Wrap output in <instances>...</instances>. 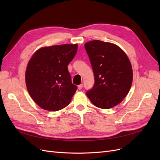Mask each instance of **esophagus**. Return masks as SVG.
<instances>
[{"mask_svg":"<svg viewBox=\"0 0 160 160\" xmlns=\"http://www.w3.org/2000/svg\"><path fill=\"white\" fill-rule=\"evenodd\" d=\"M82 88H83V84H80L78 85V89H81Z\"/></svg>","mask_w":160,"mask_h":160,"instance_id":"obj_1","label":"esophagus"}]
</instances>
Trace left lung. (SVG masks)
<instances>
[{
	"instance_id": "1",
	"label": "left lung",
	"mask_w": 160,
	"mask_h": 160,
	"mask_svg": "<svg viewBox=\"0 0 160 160\" xmlns=\"http://www.w3.org/2000/svg\"><path fill=\"white\" fill-rule=\"evenodd\" d=\"M85 48L93 69L95 84L86 92L96 107L110 109L126 97L133 81V71L129 58L118 45L94 40Z\"/></svg>"
}]
</instances>
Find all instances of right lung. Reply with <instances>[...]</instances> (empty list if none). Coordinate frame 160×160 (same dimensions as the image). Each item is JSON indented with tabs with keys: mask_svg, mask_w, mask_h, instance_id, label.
<instances>
[{
	"mask_svg": "<svg viewBox=\"0 0 160 160\" xmlns=\"http://www.w3.org/2000/svg\"><path fill=\"white\" fill-rule=\"evenodd\" d=\"M77 44L45 47L34 53L25 72L31 98L42 109L56 111L68 105L77 91L68 71L77 51Z\"/></svg>",
	"mask_w": 160,
	"mask_h": 160,
	"instance_id": "1",
	"label": "right lung"
}]
</instances>
